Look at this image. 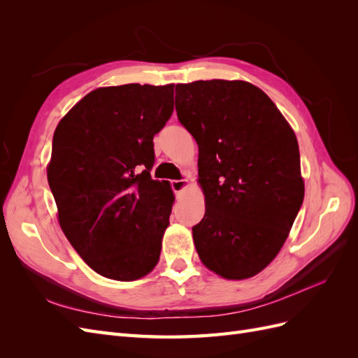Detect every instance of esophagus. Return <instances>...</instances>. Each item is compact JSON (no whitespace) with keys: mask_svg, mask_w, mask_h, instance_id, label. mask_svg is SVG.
I'll return each instance as SVG.
<instances>
[{"mask_svg":"<svg viewBox=\"0 0 358 358\" xmlns=\"http://www.w3.org/2000/svg\"><path fill=\"white\" fill-rule=\"evenodd\" d=\"M170 185H171L173 191H175L176 194H180L183 189L187 188L188 180L187 179H176V180H171Z\"/></svg>","mask_w":358,"mask_h":358,"instance_id":"34e87169","label":"esophagus"}]
</instances>
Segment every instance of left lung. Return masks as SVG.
Listing matches in <instances>:
<instances>
[{
	"label": "left lung",
	"instance_id": "8db88e82",
	"mask_svg": "<svg viewBox=\"0 0 358 358\" xmlns=\"http://www.w3.org/2000/svg\"><path fill=\"white\" fill-rule=\"evenodd\" d=\"M176 112L199 145L206 213L192 237L201 263L225 279L251 278L278 255L305 197L296 134L243 80L176 85Z\"/></svg>",
	"mask_w": 358,
	"mask_h": 358
}]
</instances>
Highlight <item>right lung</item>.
<instances>
[{"label":"right lung","instance_id":"right-lung-1","mask_svg":"<svg viewBox=\"0 0 358 358\" xmlns=\"http://www.w3.org/2000/svg\"><path fill=\"white\" fill-rule=\"evenodd\" d=\"M175 85L99 88L61 119L48 166L59 225L96 273L134 280L152 270L175 196L154 180V136L173 113Z\"/></svg>","mask_w":358,"mask_h":358}]
</instances>
